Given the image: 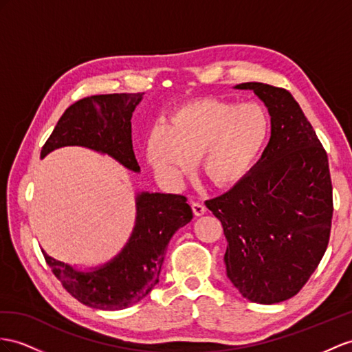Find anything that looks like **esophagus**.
<instances>
[{
  "mask_svg": "<svg viewBox=\"0 0 352 352\" xmlns=\"http://www.w3.org/2000/svg\"><path fill=\"white\" fill-rule=\"evenodd\" d=\"M192 210H193V214L196 215V217H201V215H204L206 211L205 205L201 202H192Z\"/></svg>",
  "mask_w": 352,
  "mask_h": 352,
  "instance_id": "esophagus-1",
  "label": "esophagus"
}]
</instances>
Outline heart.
I'll use <instances>...</instances> for the list:
<instances>
[{"label":"heart","mask_w":352,"mask_h":352,"mask_svg":"<svg viewBox=\"0 0 352 352\" xmlns=\"http://www.w3.org/2000/svg\"><path fill=\"white\" fill-rule=\"evenodd\" d=\"M269 119L254 102L214 98L187 102L148 132L146 157L168 184H177L199 157L202 174L217 187L239 183L265 148Z\"/></svg>","instance_id":"heart-1"}]
</instances>
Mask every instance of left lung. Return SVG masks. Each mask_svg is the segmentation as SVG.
I'll return each mask as SVG.
<instances>
[{
    "label": "left lung",
    "instance_id": "8db88e82",
    "mask_svg": "<svg viewBox=\"0 0 352 352\" xmlns=\"http://www.w3.org/2000/svg\"><path fill=\"white\" fill-rule=\"evenodd\" d=\"M270 116L262 157L229 192L205 205L228 239L226 272L245 299L272 305L299 293L326 253L333 197L327 153L285 89L241 83Z\"/></svg>",
    "mask_w": 352,
    "mask_h": 352
}]
</instances>
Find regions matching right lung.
I'll use <instances>...</instances> for the list:
<instances>
[{
	"mask_svg": "<svg viewBox=\"0 0 352 352\" xmlns=\"http://www.w3.org/2000/svg\"><path fill=\"white\" fill-rule=\"evenodd\" d=\"M144 94L95 95L68 107L41 148V159L53 150L80 146L101 153L140 173L132 147V113ZM135 226L119 254L107 263L77 269L43 256L65 290L95 309L120 311L138 303L159 283L165 251L174 233L190 223L193 212L184 196L138 192Z\"/></svg>",
	"mask_w": 352,
	"mask_h": 352,
	"instance_id": "obj_1",
	"label": "right lung"
}]
</instances>
